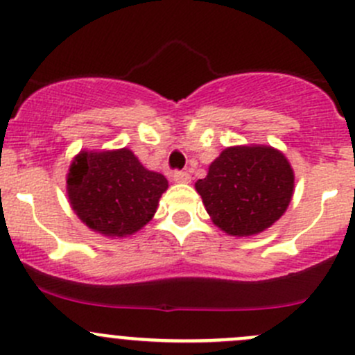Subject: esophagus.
Listing matches in <instances>:
<instances>
[{"label":"esophagus","mask_w":355,"mask_h":355,"mask_svg":"<svg viewBox=\"0 0 355 355\" xmlns=\"http://www.w3.org/2000/svg\"><path fill=\"white\" fill-rule=\"evenodd\" d=\"M171 178H173V182H177V184H187V182H191V175H189L187 171H175V173L171 175Z\"/></svg>","instance_id":"34e87169"}]
</instances>
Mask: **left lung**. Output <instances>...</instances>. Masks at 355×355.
Here are the masks:
<instances>
[{
    "mask_svg": "<svg viewBox=\"0 0 355 355\" xmlns=\"http://www.w3.org/2000/svg\"><path fill=\"white\" fill-rule=\"evenodd\" d=\"M196 191L218 228L249 237L270 228L287 211L293 170L284 153L271 146H235L209 164Z\"/></svg>",
    "mask_w": 355,
    "mask_h": 355,
    "instance_id": "8db88e82",
    "label": "left lung"
}]
</instances>
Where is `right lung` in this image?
<instances>
[{"label":"right lung","mask_w":355,"mask_h":355,"mask_svg":"<svg viewBox=\"0 0 355 355\" xmlns=\"http://www.w3.org/2000/svg\"><path fill=\"white\" fill-rule=\"evenodd\" d=\"M168 180L148 170L130 149L80 151L67 175L71 209L91 230L127 237L151 221Z\"/></svg>","instance_id":"obj_1"}]
</instances>
